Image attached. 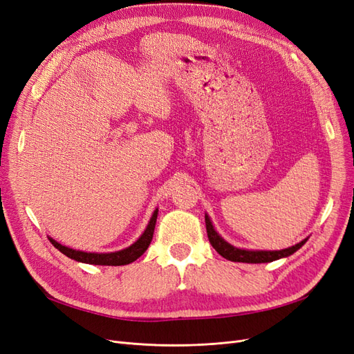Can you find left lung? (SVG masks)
<instances>
[{
	"instance_id": "left-lung-1",
	"label": "left lung",
	"mask_w": 354,
	"mask_h": 354,
	"mask_svg": "<svg viewBox=\"0 0 354 354\" xmlns=\"http://www.w3.org/2000/svg\"><path fill=\"white\" fill-rule=\"evenodd\" d=\"M205 224H207V234L208 239L212 245V248L216 250L221 257L226 260L236 261V263H270L274 260L283 259V257L292 255L295 251H298L301 246L307 242V239L301 241L299 243H295L289 248L281 250V251H251V250H241L236 246L230 245L229 242L224 241L220 234L216 232L212 226L211 218L205 214Z\"/></svg>"
}]
</instances>
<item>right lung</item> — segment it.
I'll use <instances>...</instances> for the list:
<instances>
[{
	"label": "right lung",
	"instance_id": "obj_1",
	"mask_svg": "<svg viewBox=\"0 0 354 354\" xmlns=\"http://www.w3.org/2000/svg\"><path fill=\"white\" fill-rule=\"evenodd\" d=\"M158 218V208L153 211L151 221H149L147 227L142 233V236L138 238L133 245L128 246L125 250L115 251V252H85L80 250H72L68 246L56 242L53 238H48L50 242L55 245L62 254H65L69 259L80 261V263H87V264H97V266H124L136 261L138 257L143 255L145 251L149 248V245L152 242L153 238V230Z\"/></svg>",
	"mask_w": 354,
	"mask_h": 354
}]
</instances>
